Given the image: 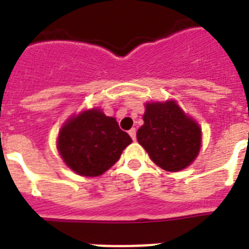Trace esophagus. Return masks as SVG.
Here are the masks:
<instances>
[{
    "instance_id": "esophagus-1",
    "label": "esophagus",
    "mask_w": 249,
    "mask_h": 249,
    "mask_svg": "<svg viewBox=\"0 0 249 249\" xmlns=\"http://www.w3.org/2000/svg\"><path fill=\"white\" fill-rule=\"evenodd\" d=\"M129 136L132 137L133 141H136V138H137V137H136V129H134V128L130 129V130H129Z\"/></svg>"
}]
</instances>
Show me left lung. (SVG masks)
<instances>
[{
  "label": "left lung",
  "mask_w": 249,
  "mask_h": 249,
  "mask_svg": "<svg viewBox=\"0 0 249 249\" xmlns=\"http://www.w3.org/2000/svg\"><path fill=\"white\" fill-rule=\"evenodd\" d=\"M138 143L156 165L168 172L185 169L200 151L201 129L174 101L146 103Z\"/></svg>",
  "instance_id": "1"
}]
</instances>
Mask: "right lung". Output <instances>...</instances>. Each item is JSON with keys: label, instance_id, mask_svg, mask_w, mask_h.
<instances>
[{"label": "right lung", "instance_id": "right-lung-1", "mask_svg": "<svg viewBox=\"0 0 249 249\" xmlns=\"http://www.w3.org/2000/svg\"><path fill=\"white\" fill-rule=\"evenodd\" d=\"M132 138L119 128L116 119L106 116L99 108L72 116L58 136V151L75 173L97 177L108 170Z\"/></svg>", "mask_w": 249, "mask_h": 249}]
</instances>
